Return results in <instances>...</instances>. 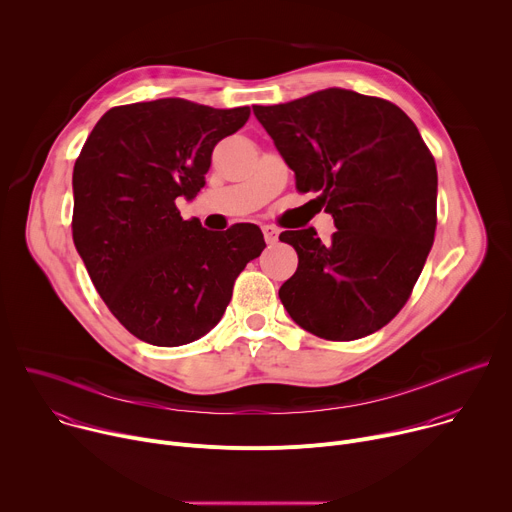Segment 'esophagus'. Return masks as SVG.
Returning a JSON list of instances; mask_svg holds the SVG:
<instances>
[{
	"instance_id": "1",
	"label": "esophagus",
	"mask_w": 512,
	"mask_h": 512,
	"mask_svg": "<svg viewBox=\"0 0 512 512\" xmlns=\"http://www.w3.org/2000/svg\"><path fill=\"white\" fill-rule=\"evenodd\" d=\"M263 235H265V243L267 245H275L277 237H279V229H275L273 225H265L263 227Z\"/></svg>"
}]
</instances>
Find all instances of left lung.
<instances>
[{
    "label": "left lung",
    "instance_id": "obj_1",
    "mask_svg": "<svg viewBox=\"0 0 512 512\" xmlns=\"http://www.w3.org/2000/svg\"><path fill=\"white\" fill-rule=\"evenodd\" d=\"M300 192H318L336 233L279 241L298 269L279 300L304 330L356 340L389 324L411 296L435 235L437 170L415 123L393 103L346 89L253 107Z\"/></svg>",
    "mask_w": 512,
    "mask_h": 512
}]
</instances>
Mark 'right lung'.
Returning a JSON list of instances; mask_svg holds the SVG:
<instances>
[{"label": "right lung", "mask_w": 512, "mask_h": 512, "mask_svg": "<svg viewBox=\"0 0 512 512\" xmlns=\"http://www.w3.org/2000/svg\"><path fill=\"white\" fill-rule=\"evenodd\" d=\"M249 107L158 99L109 109L72 172V241L111 314L139 340L182 346L221 322L237 275L265 249L257 225L212 233L178 198L204 186L214 145Z\"/></svg>", "instance_id": "right-lung-1"}]
</instances>
